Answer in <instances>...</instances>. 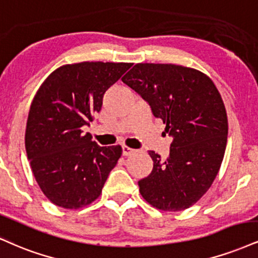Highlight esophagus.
<instances>
[{
	"instance_id": "1",
	"label": "esophagus",
	"mask_w": 258,
	"mask_h": 258,
	"mask_svg": "<svg viewBox=\"0 0 258 258\" xmlns=\"http://www.w3.org/2000/svg\"><path fill=\"white\" fill-rule=\"evenodd\" d=\"M136 150H133V149L126 147V145H123L122 147V155L123 156H130V155H132L133 153H135Z\"/></svg>"
}]
</instances>
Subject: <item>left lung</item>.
I'll return each instance as SVG.
<instances>
[{
  "label": "left lung",
  "instance_id": "obj_1",
  "mask_svg": "<svg viewBox=\"0 0 258 258\" xmlns=\"http://www.w3.org/2000/svg\"><path fill=\"white\" fill-rule=\"evenodd\" d=\"M121 80L173 138L167 160L149 151L154 168L138 181L141 195L163 212L187 209L209 190L225 155L228 121L219 90L204 73L172 63H137Z\"/></svg>",
  "mask_w": 258,
  "mask_h": 258
}]
</instances>
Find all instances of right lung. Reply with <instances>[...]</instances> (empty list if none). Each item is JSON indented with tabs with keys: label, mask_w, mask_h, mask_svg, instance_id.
<instances>
[{
	"label": "right lung",
	"mask_w": 258,
	"mask_h": 258,
	"mask_svg": "<svg viewBox=\"0 0 258 258\" xmlns=\"http://www.w3.org/2000/svg\"><path fill=\"white\" fill-rule=\"evenodd\" d=\"M131 66L101 61L64 64L36 92L25 148L36 181L55 206L79 209L101 195L122 149L99 147L83 127L101 110L104 92Z\"/></svg>",
	"instance_id": "add662e5"
}]
</instances>
